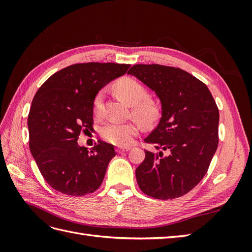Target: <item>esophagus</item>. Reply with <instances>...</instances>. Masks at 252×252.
Wrapping results in <instances>:
<instances>
[{
  "label": "esophagus",
  "instance_id": "34e87169",
  "mask_svg": "<svg viewBox=\"0 0 252 252\" xmlns=\"http://www.w3.org/2000/svg\"><path fill=\"white\" fill-rule=\"evenodd\" d=\"M129 149V147H118V149H117V151L119 152V154H122V152H125V151H128Z\"/></svg>",
  "mask_w": 252,
  "mask_h": 252
}]
</instances>
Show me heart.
<instances>
[{"instance_id":"b5f03b06","label":"heart","mask_w":252,"mask_h":252,"mask_svg":"<svg viewBox=\"0 0 252 252\" xmlns=\"http://www.w3.org/2000/svg\"><path fill=\"white\" fill-rule=\"evenodd\" d=\"M117 93L126 102L132 105L133 117L139 119L145 126L154 125L161 117L162 106L158 100L148 97V91L142 83L132 78H123L114 85ZM104 110V91H98L94 100V111L100 117ZM137 120L129 122H109L102 128V136L107 142L120 147L130 145L135 135L141 130Z\"/></svg>"}]
</instances>
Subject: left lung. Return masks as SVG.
I'll return each instance as SVG.
<instances>
[{"instance_id": "8db88e82", "label": "left lung", "mask_w": 252, "mask_h": 252, "mask_svg": "<svg viewBox=\"0 0 252 252\" xmlns=\"http://www.w3.org/2000/svg\"><path fill=\"white\" fill-rule=\"evenodd\" d=\"M151 88L162 103V118L145 143L135 170L142 191L172 200L188 193L207 173L219 144L220 113L208 87L187 71L158 64H136L128 70ZM166 151L167 156H164Z\"/></svg>"}]
</instances>
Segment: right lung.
<instances>
[{"instance_id": "obj_1", "label": "right lung", "mask_w": 252, "mask_h": 252, "mask_svg": "<svg viewBox=\"0 0 252 252\" xmlns=\"http://www.w3.org/2000/svg\"><path fill=\"white\" fill-rule=\"evenodd\" d=\"M129 64L81 63L53 73L36 91L28 114L29 148L44 180L72 196L101 186L113 145L100 141L93 148L78 144L94 130V100L106 84L123 75Z\"/></svg>"}]
</instances>
